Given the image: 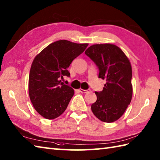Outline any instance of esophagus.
<instances>
[{
  "label": "esophagus",
  "instance_id": "34e87169",
  "mask_svg": "<svg viewBox=\"0 0 160 160\" xmlns=\"http://www.w3.org/2000/svg\"><path fill=\"white\" fill-rule=\"evenodd\" d=\"M79 91L81 93H86L89 92L90 90H84V89H80Z\"/></svg>",
  "mask_w": 160,
  "mask_h": 160
}]
</instances>
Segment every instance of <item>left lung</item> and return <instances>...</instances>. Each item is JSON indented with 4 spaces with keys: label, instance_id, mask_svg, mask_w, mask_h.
Masks as SVG:
<instances>
[{
    "label": "left lung",
    "instance_id": "obj_1",
    "mask_svg": "<svg viewBox=\"0 0 160 160\" xmlns=\"http://www.w3.org/2000/svg\"><path fill=\"white\" fill-rule=\"evenodd\" d=\"M85 54L99 69V78L107 81L103 90L96 91L97 100L91 105L95 116L104 122H113L124 114L132 95V67L122 50L113 44H96Z\"/></svg>",
    "mask_w": 160,
    "mask_h": 160
}]
</instances>
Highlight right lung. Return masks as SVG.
I'll use <instances>...</instances> for the list:
<instances>
[{
	"label": "right lung",
	"mask_w": 160,
	"mask_h": 160,
	"mask_svg": "<svg viewBox=\"0 0 160 160\" xmlns=\"http://www.w3.org/2000/svg\"><path fill=\"white\" fill-rule=\"evenodd\" d=\"M88 45L58 40L33 59L29 76V95L33 107L43 118L53 120L66 110L74 90L60 79L70 76L67 68Z\"/></svg>",
	"instance_id": "right-lung-1"
}]
</instances>
